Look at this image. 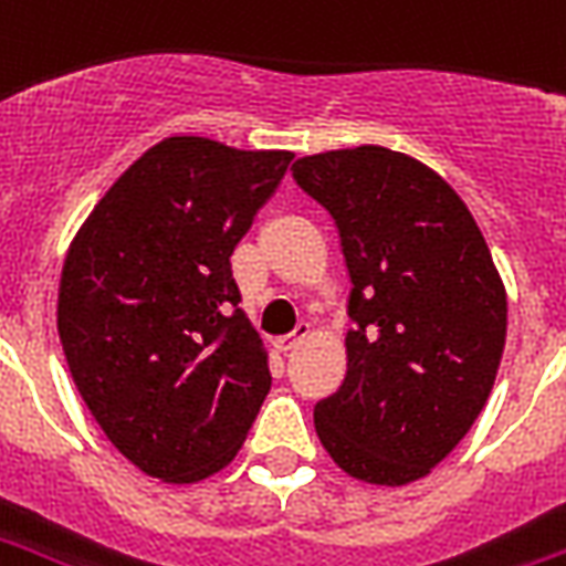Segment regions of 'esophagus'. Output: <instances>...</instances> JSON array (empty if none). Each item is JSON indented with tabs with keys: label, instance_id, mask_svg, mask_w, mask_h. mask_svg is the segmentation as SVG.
<instances>
[{
	"label": "esophagus",
	"instance_id": "34e87169",
	"mask_svg": "<svg viewBox=\"0 0 566 566\" xmlns=\"http://www.w3.org/2000/svg\"><path fill=\"white\" fill-rule=\"evenodd\" d=\"M312 336V326L308 324H300L291 333V336H282V338H275V350H282V354H287V350H294V347H300L305 342V338Z\"/></svg>",
	"mask_w": 566,
	"mask_h": 566
}]
</instances>
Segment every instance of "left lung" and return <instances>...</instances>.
Segmentation results:
<instances>
[{
  "label": "left lung",
  "mask_w": 566,
  "mask_h": 566,
  "mask_svg": "<svg viewBox=\"0 0 566 566\" xmlns=\"http://www.w3.org/2000/svg\"><path fill=\"white\" fill-rule=\"evenodd\" d=\"M294 179L336 221L354 284L347 375L315 405L317 438L363 483H413L450 455L492 392L504 282L462 198L411 155H305Z\"/></svg>",
  "instance_id": "1"
}]
</instances>
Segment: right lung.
<instances>
[{"mask_svg":"<svg viewBox=\"0 0 566 566\" xmlns=\"http://www.w3.org/2000/svg\"><path fill=\"white\" fill-rule=\"evenodd\" d=\"M294 153L167 137L116 179L65 254L62 350L86 408L144 474L198 483L270 392L230 254Z\"/></svg>","mask_w":566,"mask_h":566,"instance_id":"right-lung-1","label":"right lung"}]
</instances>
